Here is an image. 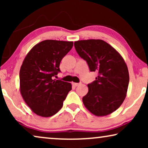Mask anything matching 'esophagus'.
Here are the masks:
<instances>
[{"label": "esophagus", "mask_w": 148, "mask_h": 148, "mask_svg": "<svg viewBox=\"0 0 148 148\" xmlns=\"http://www.w3.org/2000/svg\"><path fill=\"white\" fill-rule=\"evenodd\" d=\"M72 84H73V86H74L75 87H77V86H79L81 84H80V83H73Z\"/></svg>", "instance_id": "34e87169"}]
</instances>
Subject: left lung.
Segmentation results:
<instances>
[{
    "instance_id": "left-lung-1",
    "label": "left lung",
    "mask_w": 148,
    "mask_h": 148,
    "mask_svg": "<svg viewBox=\"0 0 148 148\" xmlns=\"http://www.w3.org/2000/svg\"><path fill=\"white\" fill-rule=\"evenodd\" d=\"M79 56L85 60L90 71L98 72L96 80L88 85L83 97L85 106L96 116H106L118 109L128 89V69L120 54L102 40L75 42Z\"/></svg>"
}]
</instances>
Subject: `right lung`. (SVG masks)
<instances>
[{"label": "right lung", "instance_id": "right-lung-1", "mask_svg": "<svg viewBox=\"0 0 148 148\" xmlns=\"http://www.w3.org/2000/svg\"><path fill=\"white\" fill-rule=\"evenodd\" d=\"M73 42L46 40L27 54L19 72L20 91L24 101L36 114L51 116L63 105L72 86L54 79L60 73V63L70 51Z\"/></svg>", "mask_w": 148, "mask_h": 148}]
</instances>
